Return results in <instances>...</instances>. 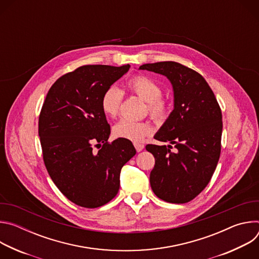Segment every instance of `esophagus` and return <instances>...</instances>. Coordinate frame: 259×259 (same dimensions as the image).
Returning a JSON list of instances; mask_svg holds the SVG:
<instances>
[{
  "instance_id": "obj_1",
  "label": "esophagus",
  "mask_w": 259,
  "mask_h": 259,
  "mask_svg": "<svg viewBox=\"0 0 259 259\" xmlns=\"http://www.w3.org/2000/svg\"><path fill=\"white\" fill-rule=\"evenodd\" d=\"M134 146L137 152H141L144 149V145L142 143H134Z\"/></svg>"
}]
</instances>
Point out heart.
<instances>
[{"label": "heart", "instance_id": "obj_1", "mask_svg": "<svg viewBox=\"0 0 259 259\" xmlns=\"http://www.w3.org/2000/svg\"><path fill=\"white\" fill-rule=\"evenodd\" d=\"M126 86L130 92L147 102V109L152 119L157 123L165 122L169 114V103L161 97L162 88L154 79L138 75L131 78ZM123 97V91L117 86L112 85L106 88L100 99L102 112L107 117L115 118L120 112ZM113 131L116 137L139 142L153 132V127L149 122L121 120L114 126Z\"/></svg>", "mask_w": 259, "mask_h": 259}]
</instances>
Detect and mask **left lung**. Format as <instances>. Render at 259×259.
I'll list each match as a JSON object with an SVG mask.
<instances>
[{
    "mask_svg": "<svg viewBox=\"0 0 259 259\" xmlns=\"http://www.w3.org/2000/svg\"><path fill=\"white\" fill-rule=\"evenodd\" d=\"M139 69L168 78L174 92V109L155 139L175 144H147L155 157L150 182L155 195L168 203L195 199L209 183L221 151L223 115L213 91L196 70L175 61L146 63Z\"/></svg>",
    "mask_w": 259,
    "mask_h": 259,
    "instance_id": "1",
    "label": "left lung"
}]
</instances>
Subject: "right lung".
Here are the masks:
<instances>
[{
    "label": "right lung",
    "instance_id": "add662e5",
    "mask_svg": "<svg viewBox=\"0 0 259 259\" xmlns=\"http://www.w3.org/2000/svg\"><path fill=\"white\" fill-rule=\"evenodd\" d=\"M130 65H83L60 77L49 89L39 117L46 169L72 203L97 208L120 189L122 167L136 154L130 140L107 139L110 127L100 99ZM93 145L99 146L95 152Z\"/></svg>",
    "mask_w": 259,
    "mask_h": 259
}]
</instances>
